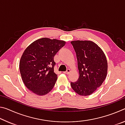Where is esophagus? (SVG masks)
<instances>
[{
    "label": "esophagus",
    "mask_w": 125,
    "mask_h": 125,
    "mask_svg": "<svg viewBox=\"0 0 125 125\" xmlns=\"http://www.w3.org/2000/svg\"><path fill=\"white\" fill-rule=\"evenodd\" d=\"M71 72V70L69 69H68L67 70L65 71V72H64V73L65 74H69V73Z\"/></svg>",
    "instance_id": "1"
}]
</instances>
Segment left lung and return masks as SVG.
<instances>
[{
	"mask_svg": "<svg viewBox=\"0 0 125 125\" xmlns=\"http://www.w3.org/2000/svg\"><path fill=\"white\" fill-rule=\"evenodd\" d=\"M77 56L79 77L71 82L72 88L82 96L93 94L101 85L107 75V62L100 47L90 41H73Z\"/></svg>",
	"mask_w": 125,
	"mask_h": 125,
	"instance_id": "1",
	"label": "left lung"
}]
</instances>
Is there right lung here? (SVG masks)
I'll return each mask as SVG.
<instances>
[{
	"label": "right lung",
	"mask_w": 125,
	"mask_h": 125,
	"mask_svg": "<svg viewBox=\"0 0 125 125\" xmlns=\"http://www.w3.org/2000/svg\"><path fill=\"white\" fill-rule=\"evenodd\" d=\"M65 42L42 38L27 47L20 58V72L22 81L30 91L38 95L48 94L57 79L54 72V57Z\"/></svg>",
	"instance_id": "1"
}]
</instances>
